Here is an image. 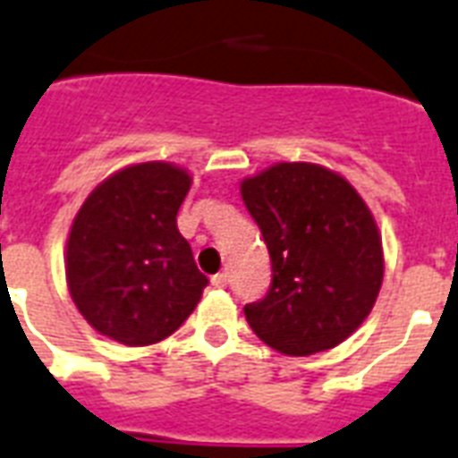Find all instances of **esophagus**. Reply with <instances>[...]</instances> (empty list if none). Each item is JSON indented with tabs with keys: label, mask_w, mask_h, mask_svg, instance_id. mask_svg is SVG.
Here are the masks:
<instances>
[{
	"label": "esophagus",
	"mask_w": 458,
	"mask_h": 458,
	"mask_svg": "<svg viewBox=\"0 0 458 458\" xmlns=\"http://www.w3.org/2000/svg\"><path fill=\"white\" fill-rule=\"evenodd\" d=\"M212 286H217V289H225L226 286V272H219L212 277Z\"/></svg>",
	"instance_id": "34e87169"
}]
</instances>
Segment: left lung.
<instances>
[{"instance_id":"left-lung-1","label":"left lung","mask_w":458,"mask_h":458,"mask_svg":"<svg viewBox=\"0 0 458 458\" xmlns=\"http://www.w3.org/2000/svg\"><path fill=\"white\" fill-rule=\"evenodd\" d=\"M239 189L272 260L267 296L243 308L250 329L284 356L339 346L370 315L385 279L368 203L315 162H275Z\"/></svg>"}]
</instances>
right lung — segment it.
<instances>
[{
	"mask_svg": "<svg viewBox=\"0 0 458 458\" xmlns=\"http://www.w3.org/2000/svg\"><path fill=\"white\" fill-rule=\"evenodd\" d=\"M193 174L148 159L109 174L69 226L64 269L85 322L123 346H150L186 322L208 277L196 267L176 215Z\"/></svg>",
	"mask_w": 458,
	"mask_h": 458,
	"instance_id": "1",
	"label": "right lung"
}]
</instances>
